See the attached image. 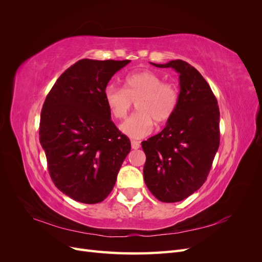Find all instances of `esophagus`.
<instances>
[{"label":"esophagus","instance_id":"obj_1","mask_svg":"<svg viewBox=\"0 0 262 262\" xmlns=\"http://www.w3.org/2000/svg\"><path fill=\"white\" fill-rule=\"evenodd\" d=\"M141 146V144H140V142H138V141H131V147L133 148V149H138L139 147Z\"/></svg>","mask_w":262,"mask_h":262}]
</instances>
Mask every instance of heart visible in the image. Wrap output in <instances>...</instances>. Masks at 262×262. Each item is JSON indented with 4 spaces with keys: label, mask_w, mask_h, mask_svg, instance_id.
<instances>
[{
    "label": "heart",
    "mask_w": 262,
    "mask_h": 262,
    "mask_svg": "<svg viewBox=\"0 0 262 262\" xmlns=\"http://www.w3.org/2000/svg\"><path fill=\"white\" fill-rule=\"evenodd\" d=\"M104 98L110 115L119 120L125 118L133 101H136L138 113L120 125L121 132L131 139L147 137L154 129V122L158 124L167 122L178 105L176 87L164 83L162 76L149 70L126 75L123 80V90L108 85Z\"/></svg>",
    "instance_id": "b5f03b06"
}]
</instances>
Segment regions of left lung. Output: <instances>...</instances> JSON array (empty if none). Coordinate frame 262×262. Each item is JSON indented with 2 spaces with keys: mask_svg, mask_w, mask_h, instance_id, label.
<instances>
[{
  "mask_svg": "<svg viewBox=\"0 0 262 262\" xmlns=\"http://www.w3.org/2000/svg\"><path fill=\"white\" fill-rule=\"evenodd\" d=\"M150 64L175 70L180 92L177 108L163 131L142 142L144 181L156 199L178 202L207 180L220 145V109L208 82L186 61Z\"/></svg>",
  "mask_w": 262,
  "mask_h": 262,
  "instance_id": "8db88e82",
  "label": "left lung"
}]
</instances>
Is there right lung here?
Instances as JSON below:
<instances>
[{"label":"right lung","instance_id":"1","mask_svg":"<svg viewBox=\"0 0 262 262\" xmlns=\"http://www.w3.org/2000/svg\"><path fill=\"white\" fill-rule=\"evenodd\" d=\"M129 62L77 61L61 74L43 102L39 140L50 177L77 202L104 201L131 149L104 98L110 78Z\"/></svg>","mask_w":262,"mask_h":262}]
</instances>
